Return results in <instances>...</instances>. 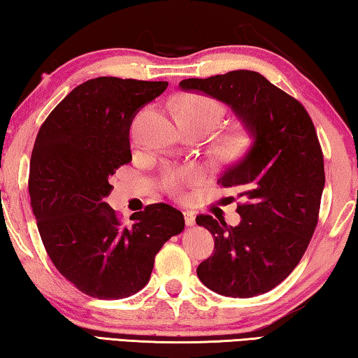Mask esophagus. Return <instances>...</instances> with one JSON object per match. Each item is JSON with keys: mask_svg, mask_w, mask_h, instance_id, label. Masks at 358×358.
Returning <instances> with one entry per match:
<instances>
[{"mask_svg": "<svg viewBox=\"0 0 358 358\" xmlns=\"http://www.w3.org/2000/svg\"><path fill=\"white\" fill-rule=\"evenodd\" d=\"M184 219H185V224L192 227V225H195V216L192 211H184Z\"/></svg>", "mask_w": 358, "mask_h": 358, "instance_id": "obj_1", "label": "esophagus"}]
</instances>
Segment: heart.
<instances>
[{
	"label": "heart",
	"mask_w": 358,
	"mask_h": 358,
	"mask_svg": "<svg viewBox=\"0 0 358 358\" xmlns=\"http://www.w3.org/2000/svg\"><path fill=\"white\" fill-rule=\"evenodd\" d=\"M224 113L221 103L208 96H187L179 103V120L182 126H205L213 129L219 123ZM248 144V136L245 131H234L225 134L219 141V152L225 157H234L240 153ZM201 171L196 166L174 168L164 173V185L173 194H180L185 185L195 184L200 180Z\"/></svg>",
	"instance_id": "obj_1"
}]
</instances>
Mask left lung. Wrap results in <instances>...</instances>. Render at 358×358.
<instances>
[{"label":"left lung","instance_id":"1","mask_svg":"<svg viewBox=\"0 0 358 358\" xmlns=\"http://www.w3.org/2000/svg\"><path fill=\"white\" fill-rule=\"evenodd\" d=\"M179 86L229 106L252 139L217 180L245 200L236 206L240 224L196 216L214 238V252L198 266V278L230 298L267 293L294 271L318 222L325 169L312 120L301 102L257 71L234 70Z\"/></svg>","mask_w":358,"mask_h":358}]
</instances>
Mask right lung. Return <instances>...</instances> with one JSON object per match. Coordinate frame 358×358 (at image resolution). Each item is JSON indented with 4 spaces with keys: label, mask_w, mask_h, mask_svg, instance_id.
Listing matches in <instances>:
<instances>
[{
    "label": "right lung",
    "mask_w": 358,
    "mask_h": 358,
    "mask_svg": "<svg viewBox=\"0 0 358 358\" xmlns=\"http://www.w3.org/2000/svg\"><path fill=\"white\" fill-rule=\"evenodd\" d=\"M168 81L99 76L76 86L38 131L29 192L43 245L57 271L81 293L123 299L150 280L157 252L184 230L166 203L120 222L103 198L110 176L133 160L129 128Z\"/></svg>",
    "instance_id": "1"
}]
</instances>
